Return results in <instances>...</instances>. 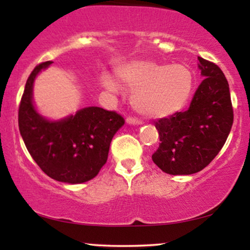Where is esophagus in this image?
Instances as JSON below:
<instances>
[{
    "label": "esophagus",
    "instance_id": "obj_1",
    "mask_svg": "<svg viewBox=\"0 0 250 250\" xmlns=\"http://www.w3.org/2000/svg\"><path fill=\"white\" fill-rule=\"evenodd\" d=\"M125 121H127V123H129V125H139L142 123L141 120L136 119V117H131V116H128Z\"/></svg>",
    "mask_w": 250,
    "mask_h": 250
}]
</instances>
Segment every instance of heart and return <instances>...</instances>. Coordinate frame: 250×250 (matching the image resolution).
I'll use <instances>...</instances> for the list:
<instances>
[{
    "label": "heart",
    "mask_w": 250,
    "mask_h": 250,
    "mask_svg": "<svg viewBox=\"0 0 250 250\" xmlns=\"http://www.w3.org/2000/svg\"><path fill=\"white\" fill-rule=\"evenodd\" d=\"M117 76L125 88L134 90V108L147 117L159 119L180 111L187 104L194 88V75L183 64H165L137 60L122 65ZM105 87L115 90V83L104 79Z\"/></svg>",
    "instance_id": "b5f03b06"
}]
</instances>
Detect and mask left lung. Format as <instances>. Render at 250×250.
<instances>
[{"instance_id": "left-lung-1", "label": "left lung", "mask_w": 250, "mask_h": 250, "mask_svg": "<svg viewBox=\"0 0 250 250\" xmlns=\"http://www.w3.org/2000/svg\"><path fill=\"white\" fill-rule=\"evenodd\" d=\"M205 80L189 109L157 120L159 148L151 155L155 165L170 175H190L215 159L227 141L234 121L229 84L220 67L199 57Z\"/></svg>"}]
</instances>
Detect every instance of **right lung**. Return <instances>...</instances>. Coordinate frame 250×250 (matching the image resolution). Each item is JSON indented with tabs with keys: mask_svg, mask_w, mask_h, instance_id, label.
I'll return each instance as SVG.
<instances>
[{
	"mask_svg": "<svg viewBox=\"0 0 250 250\" xmlns=\"http://www.w3.org/2000/svg\"><path fill=\"white\" fill-rule=\"evenodd\" d=\"M37 64L28 77L19 107V128L25 147L51 179L82 183L94 179L108 159L113 136L125 125L116 111L88 107L59 122H50L33 105V83L50 64Z\"/></svg>",
	"mask_w": 250,
	"mask_h": 250,
	"instance_id": "obj_1",
	"label": "right lung"
}]
</instances>
